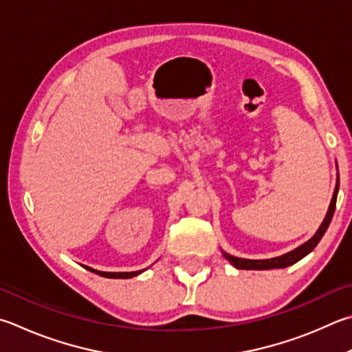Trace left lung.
<instances>
[{"mask_svg": "<svg viewBox=\"0 0 352 352\" xmlns=\"http://www.w3.org/2000/svg\"><path fill=\"white\" fill-rule=\"evenodd\" d=\"M337 194H338V174H337V184H336L334 194H332V200L329 203L328 212H327V215H324L320 228L317 229V232L312 235V237L308 241L303 243L302 246L296 248L294 251L280 255V257L266 258V260L240 258V257H234V255L228 254L225 251H221L223 257H225L234 267H237V270H258V271H261V270H282V267H287V266H291L294 263H297L298 260H302L303 257H306V255H308L312 251V249H314L318 245V241L322 240L324 232H327V229H328L329 223L332 220V215H334V210H336Z\"/></svg>", "mask_w": 352, "mask_h": 352, "instance_id": "left-lung-1", "label": "left lung"}]
</instances>
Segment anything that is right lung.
I'll return each mask as SVG.
<instances>
[{"label":"right lung","instance_id":"obj_1","mask_svg":"<svg viewBox=\"0 0 352 352\" xmlns=\"http://www.w3.org/2000/svg\"><path fill=\"white\" fill-rule=\"evenodd\" d=\"M86 270H89L91 272H95V274H98V276H101V277H107V278H132V277H135V276H140V274L142 272H144L146 270H148V267H146V270H142V271H133V272H103V271H97V270H92V267H89V266H85Z\"/></svg>","mask_w":352,"mask_h":352}]
</instances>
